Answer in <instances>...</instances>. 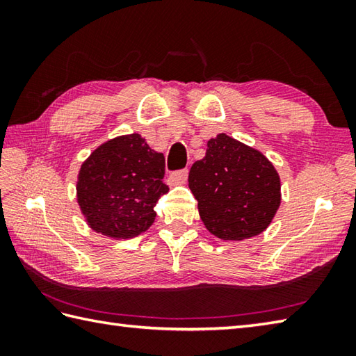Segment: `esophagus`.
<instances>
[{
  "instance_id": "34e87169",
  "label": "esophagus",
  "mask_w": 356,
  "mask_h": 356,
  "mask_svg": "<svg viewBox=\"0 0 356 356\" xmlns=\"http://www.w3.org/2000/svg\"><path fill=\"white\" fill-rule=\"evenodd\" d=\"M186 177H188V171L186 170H180V171H174L170 174L168 177V184L171 186H176V185H184L186 182Z\"/></svg>"
}]
</instances>
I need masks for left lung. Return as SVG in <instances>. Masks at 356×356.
I'll list each match as a JSON object with an SVG mask.
<instances>
[{"label": "left lung", "mask_w": 356, "mask_h": 356, "mask_svg": "<svg viewBox=\"0 0 356 356\" xmlns=\"http://www.w3.org/2000/svg\"><path fill=\"white\" fill-rule=\"evenodd\" d=\"M188 186L205 228L222 240L259 236L282 203L275 166L259 149L225 133L208 140L205 157L191 166Z\"/></svg>", "instance_id": "left-lung-1"}]
</instances>
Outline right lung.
<instances>
[{"label":"right lung","mask_w":356,"mask_h":356,"mask_svg":"<svg viewBox=\"0 0 356 356\" xmlns=\"http://www.w3.org/2000/svg\"><path fill=\"white\" fill-rule=\"evenodd\" d=\"M165 157L140 134L118 136L97 147L81 165L76 199L87 225L110 238H133L156 218L154 207L168 193Z\"/></svg>","instance_id":"obj_1"}]
</instances>
